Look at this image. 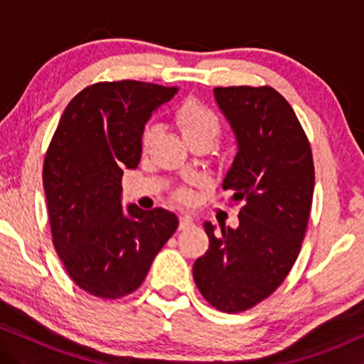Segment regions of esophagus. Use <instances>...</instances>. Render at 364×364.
<instances>
[{
  "instance_id": "esophagus-1",
  "label": "esophagus",
  "mask_w": 364,
  "mask_h": 364,
  "mask_svg": "<svg viewBox=\"0 0 364 364\" xmlns=\"http://www.w3.org/2000/svg\"><path fill=\"white\" fill-rule=\"evenodd\" d=\"M193 224H195L193 217H190V215L179 217V229H188V228H191Z\"/></svg>"
}]
</instances>
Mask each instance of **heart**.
I'll list each match as a JSON object with an SVG mask.
<instances>
[{"mask_svg":"<svg viewBox=\"0 0 364 364\" xmlns=\"http://www.w3.org/2000/svg\"><path fill=\"white\" fill-rule=\"evenodd\" d=\"M176 123L181 129L183 136L190 145L198 144V141H207L212 145L220 133V119L217 112L208 107L207 104L196 101V99H188L178 107L176 111ZM159 135V124L147 123L144 132H141V147L147 150L152 141ZM179 202H190V191L179 190L176 193Z\"/></svg>","mask_w":364,"mask_h":364,"instance_id":"heart-1","label":"heart"}]
</instances>
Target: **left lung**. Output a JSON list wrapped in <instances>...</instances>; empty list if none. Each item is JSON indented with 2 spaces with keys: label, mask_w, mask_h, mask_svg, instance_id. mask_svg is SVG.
<instances>
[{
  "label": "left lung",
  "mask_w": 364,
  "mask_h": 364,
  "mask_svg": "<svg viewBox=\"0 0 364 364\" xmlns=\"http://www.w3.org/2000/svg\"><path fill=\"white\" fill-rule=\"evenodd\" d=\"M214 95L237 141L223 188L243 207L236 229L203 224L210 245L193 263V279L212 306L240 313L269 298L294 265L315 166L301 123L272 87H215Z\"/></svg>",
  "instance_id": "obj_1"
}]
</instances>
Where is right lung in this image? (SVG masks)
Segmentation results:
<instances>
[{
  "mask_svg": "<svg viewBox=\"0 0 364 364\" xmlns=\"http://www.w3.org/2000/svg\"><path fill=\"white\" fill-rule=\"evenodd\" d=\"M178 87L121 80L78 92L44 157L43 183L53 245L83 291L118 299L139 289L178 228L164 208L121 205V178L141 157V132Z\"/></svg>",
  "mask_w": 364,
  "mask_h": 364,
  "instance_id": "obj_1",
  "label": "right lung"
}]
</instances>
